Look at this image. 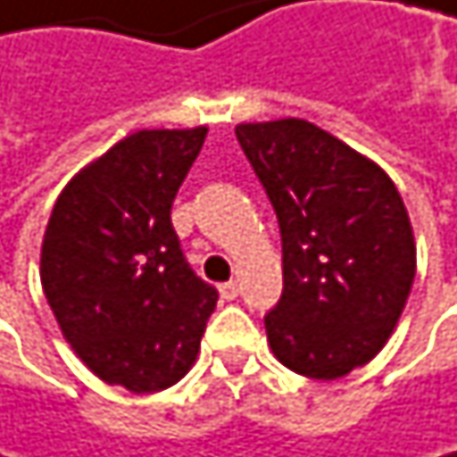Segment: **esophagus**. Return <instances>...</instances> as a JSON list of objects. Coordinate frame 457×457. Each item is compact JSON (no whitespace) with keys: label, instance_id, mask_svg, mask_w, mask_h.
<instances>
[{"label":"esophagus","instance_id":"obj_1","mask_svg":"<svg viewBox=\"0 0 457 457\" xmlns=\"http://www.w3.org/2000/svg\"><path fill=\"white\" fill-rule=\"evenodd\" d=\"M219 292H221V298H224V301H236V298H238V292H241V287H238V281H224V284L219 287Z\"/></svg>","mask_w":457,"mask_h":457}]
</instances>
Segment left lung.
Here are the masks:
<instances>
[{"mask_svg":"<svg viewBox=\"0 0 457 457\" xmlns=\"http://www.w3.org/2000/svg\"><path fill=\"white\" fill-rule=\"evenodd\" d=\"M238 143L281 230L284 292L265 314L278 363L338 379L387 344L411 292L417 249L390 176L303 119L238 124Z\"/></svg>","mask_w":457,"mask_h":457,"instance_id":"1","label":"left lung"}]
</instances>
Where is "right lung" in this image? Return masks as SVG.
<instances>
[{
    "label": "right lung",
    "mask_w": 457,
    "mask_h": 457,
    "mask_svg": "<svg viewBox=\"0 0 457 457\" xmlns=\"http://www.w3.org/2000/svg\"><path fill=\"white\" fill-rule=\"evenodd\" d=\"M208 129H140L62 189L40 281L80 361L108 385L156 393L200 352L219 292L187 265L170 208Z\"/></svg>",
    "instance_id": "1"
}]
</instances>
